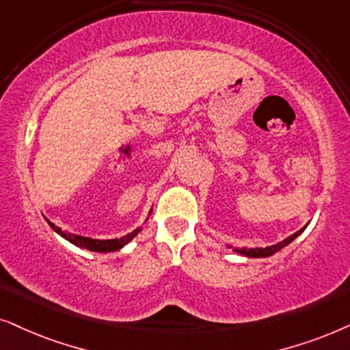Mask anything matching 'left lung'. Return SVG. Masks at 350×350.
<instances>
[{
    "mask_svg": "<svg viewBox=\"0 0 350 350\" xmlns=\"http://www.w3.org/2000/svg\"><path fill=\"white\" fill-rule=\"evenodd\" d=\"M309 226V224H306L304 227H302L301 230H297L296 234H293L288 237V239H285L283 241H278L277 245H272V246H265V248H239V250H234L237 251L239 254H243V256H248V258H267V256H272L275 254L277 251H280L282 248H285V246H288L291 243L293 240L296 239V237H299L302 232L306 230V227ZM229 248H232V246H229Z\"/></svg>",
    "mask_w": 350,
    "mask_h": 350,
    "instance_id": "obj_1",
    "label": "left lung"
}]
</instances>
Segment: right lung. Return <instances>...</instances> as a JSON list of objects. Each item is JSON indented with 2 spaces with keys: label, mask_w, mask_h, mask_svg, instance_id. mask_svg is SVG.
Listing matches in <instances>:
<instances>
[{
  "label": "right lung",
  "mask_w": 350,
  "mask_h": 350,
  "mask_svg": "<svg viewBox=\"0 0 350 350\" xmlns=\"http://www.w3.org/2000/svg\"><path fill=\"white\" fill-rule=\"evenodd\" d=\"M46 221H48V219H46ZM48 224L51 226V229H53L54 232H57L60 237H64V239L68 240L70 243H73L75 246H80V248L96 251V253H111V251H118V250L123 248L124 245H128L129 241H131L134 237H136L139 232L142 230L141 227H137V229L133 230L131 234L120 237V239L97 240V239H90V237H81V235H77V234H70V232H65V230L60 229V227L54 226V224L51 221H48Z\"/></svg>",
  "instance_id": "right-lung-1"
}]
</instances>
